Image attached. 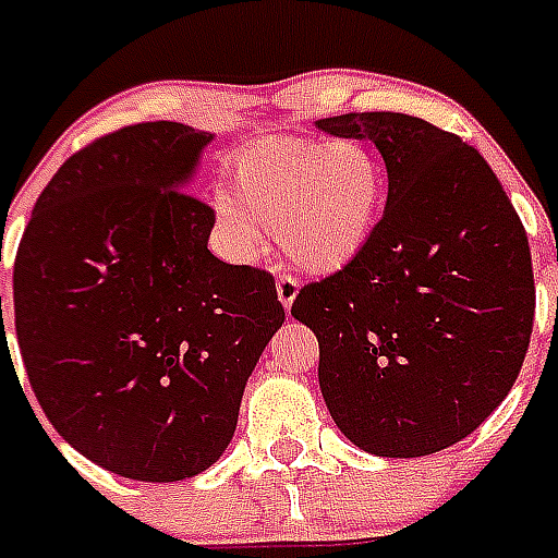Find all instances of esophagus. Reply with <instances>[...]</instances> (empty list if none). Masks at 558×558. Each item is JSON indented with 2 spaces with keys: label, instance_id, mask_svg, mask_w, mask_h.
I'll return each instance as SVG.
<instances>
[{
  "label": "esophagus",
  "instance_id": "34e87169",
  "mask_svg": "<svg viewBox=\"0 0 558 558\" xmlns=\"http://www.w3.org/2000/svg\"><path fill=\"white\" fill-rule=\"evenodd\" d=\"M298 292H301V280L292 278V275H280V278H278V301H280V304L289 310V306L295 304Z\"/></svg>",
  "mask_w": 558,
  "mask_h": 558
}]
</instances>
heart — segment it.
I'll use <instances>...</instances> for the list:
<instances>
[{"instance_id":"obj_1","label":"heart","mask_w":558,"mask_h":558,"mask_svg":"<svg viewBox=\"0 0 558 558\" xmlns=\"http://www.w3.org/2000/svg\"><path fill=\"white\" fill-rule=\"evenodd\" d=\"M234 191L214 193L217 234L236 260L266 254L269 231L289 260L315 275L353 263L379 226L388 177L359 138L271 135L231 161Z\"/></svg>"}]
</instances>
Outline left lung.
Masks as SVG:
<instances>
[{
  "mask_svg": "<svg viewBox=\"0 0 558 558\" xmlns=\"http://www.w3.org/2000/svg\"><path fill=\"white\" fill-rule=\"evenodd\" d=\"M315 126L371 138L388 168L365 252L292 304L318 339L324 402L376 458L449 449L501 405L527 356L536 287L524 226L484 156L423 118L348 112Z\"/></svg>",
  "mask_w": 558,
  "mask_h": 558,
  "instance_id": "8db88e82",
  "label": "left lung"
}]
</instances>
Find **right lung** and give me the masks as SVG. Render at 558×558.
<instances>
[{"mask_svg":"<svg viewBox=\"0 0 558 558\" xmlns=\"http://www.w3.org/2000/svg\"><path fill=\"white\" fill-rule=\"evenodd\" d=\"M214 133L147 121L74 153L39 193L13 263L22 365L48 423L121 477L214 466L283 324L269 271L208 252L191 196ZM2 344V298H0Z\"/></svg>","mask_w":558,"mask_h":558,"instance_id":"obj_1","label":"right lung"}]
</instances>
